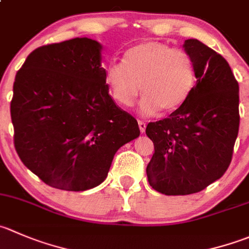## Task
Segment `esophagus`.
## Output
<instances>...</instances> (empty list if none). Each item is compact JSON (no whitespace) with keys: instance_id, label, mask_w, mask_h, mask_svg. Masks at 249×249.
I'll use <instances>...</instances> for the list:
<instances>
[{"instance_id":"obj_1","label":"esophagus","mask_w":249,"mask_h":249,"mask_svg":"<svg viewBox=\"0 0 249 249\" xmlns=\"http://www.w3.org/2000/svg\"><path fill=\"white\" fill-rule=\"evenodd\" d=\"M139 127H140V131L143 134V132L146 131V123L142 122V120H139Z\"/></svg>"}]
</instances>
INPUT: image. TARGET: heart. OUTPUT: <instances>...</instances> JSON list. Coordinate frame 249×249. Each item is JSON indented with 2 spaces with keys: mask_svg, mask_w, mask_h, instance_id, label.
<instances>
[{
  "mask_svg": "<svg viewBox=\"0 0 249 249\" xmlns=\"http://www.w3.org/2000/svg\"><path fill=\"white\" fill-rule=\"evenodd\" d=\"M105 84L110 97L120 106H131L140 92V112L153 115L163 108L173 112L191 95L196 84L194 60L182 50L156 41L140 43L123 55V63L106 67Z\"/></svg>",
  "mask_w": 249,
  "mask_h": 249,
  "instance_id": "obj_1",
  "label": "heart"
}]
</instances>
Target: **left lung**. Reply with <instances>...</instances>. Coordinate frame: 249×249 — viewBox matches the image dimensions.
Returning a JSON list of instances; mask_svg holds the SVG:
<instances>
[{
    "instance_id": "left-lung-1",
    "label": "left lung",
    "mask_w": 249,
    "mask_h": 249,
    "mask_svg": "<svg viewBox=\"0 0 249 249\" xmlns=\"http://www.w3.org/2000/svg\"><path fill=\"white\" fill-rule=\"evenodd\" d=\"M182 47L194 60L196 85L180 108L146 127L154 143L147 178L166 196L196 194L220 178L240 125L238 83L225 58L196 38Z\"/></svg>"
}]
</instances>
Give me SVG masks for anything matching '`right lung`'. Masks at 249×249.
<instances>
[{
    "instance_id": "add662e5",
    "label": "right lung",
    "mask_w": 249,
    "mask_h": 249,
    "mask_svg": "<svg viewBox=\"0 0 249 249\" xmlns=\"http://www.w3.org/2000/svg\"><path fill=\"white\" fill-rule=\"evenodd\" d=\"M102 48L89 37L41 46L16 75L11 118L17 153L54 189L98 186L118 149L140 136L136 119L108 92Z\"/></svg>"
}]
</instances>
